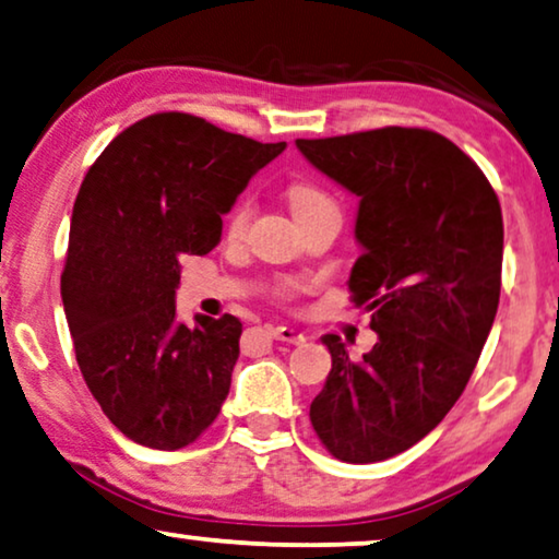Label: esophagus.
I'll return each mask as SVG.
<instances>
[{
  "instance_id": "1",
  "label": "esophagus",
  "mask_w": 559,
  "mask_h": 559,
  "mask_svg": "<svg viewBox=\"0 0 559 559\" xmlns=\"http://www.w3.org/2000/svg\"><path fill=\"white\" fill-rule=\"evenodd\" d=\"M271 334L275 340L281 342H288V345H304L307 337H304V332L294 330V326H271Z\"/></svg>"
}]
</instances>
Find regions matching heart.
Listing matches in <instances>:
<instances>
[{"label": "heart", "instance_id": "heart-1", "mask_svg": "<svg viewBox=\"0 0 559 559\" xmlns=\"http://www.w3.org/2000/svg\"><path fill=\"white\" fill-rule=\"evenodd\" d=\"M286 193H288V204H292L294 217H301V214L317 210V206L330 204V197H326L324 191H319L317 186L304 183V181H296L288 186ZM248 219H250V199L242 197L240 202L233 206V212H229L227 225L233 233H240V229H245V225H248Z\"/></svg>", "mask_w": 559, "mask_h": 559}]
</instances>
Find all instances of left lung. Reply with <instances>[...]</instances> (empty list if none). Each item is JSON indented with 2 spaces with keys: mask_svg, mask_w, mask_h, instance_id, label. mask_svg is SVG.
<instances>
[{
  "mask_svg": "<svg viewBox=\"0 0 559 559\" xmlns=\"http://www.w3.org/2000/svg\"><path fill=\"white\" fill-rule=\"evenodd\" d=\"M296 147L360 197L347 286L378 332L357 362L326 334L332 370L309 419L342 463H381L427 437L471 381L501 296V204L440 132L381 128Z\"/></svg>",
  "mask_w": 559,
  "mask_h": 559,
  "instance_id": "left-lung-1",
  "label": "left lung"
}]
</instances>
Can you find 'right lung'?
I'll return each mask as SVG.
<instances>
[{"instance_id": "add662e5", "label": "right lung", "mask_w": 559, "mask_h": 559, "mask_svg": "<svg viewBox=\"0 0 559 559\" xmlns=\"http://www.w3.org/2000/svg\"><path fill=\"white\" fill-rule=\"evenodd\" d=\"M284 147L158 111L119 132L84 176L63 309L88 391L132 442L181 450L217 419L242 324L233 314L178 324V260L219 242L222 214Z\"/></svg>"}]
</instances>
